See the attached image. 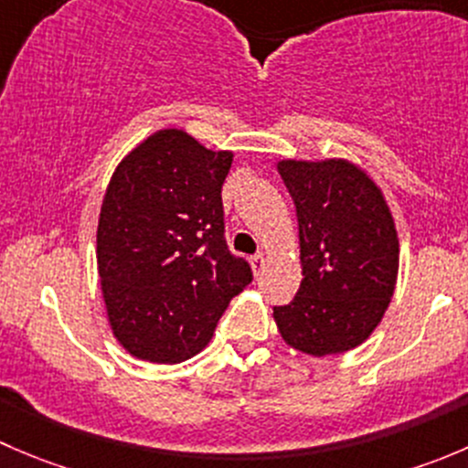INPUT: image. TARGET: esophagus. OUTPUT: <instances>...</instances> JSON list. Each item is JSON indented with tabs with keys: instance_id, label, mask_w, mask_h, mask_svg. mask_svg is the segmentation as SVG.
<instances>
[{
	"instance_id": "34e87169",
	"label": "esophagus",
	"mask_w": 468,
	"mask_h": 468,
	"mask_svg": "<svg viewBox=\"0 0 468 468\" xmlns=\"http://www.w3.org/2000/svg\"><path fill=\"white\" fill-rule=\"evenodd\" d=\"M264 262H267V258H264V253H256V256L251 258V267H253V271L261 273L262 269H264Z\"/></svg>"
}]
</instances>
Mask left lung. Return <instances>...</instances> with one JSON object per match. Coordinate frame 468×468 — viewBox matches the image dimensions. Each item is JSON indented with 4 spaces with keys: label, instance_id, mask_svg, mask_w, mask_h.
<instances>
[{
    "label": "left lung",
    "instance_id": "obj_1",
    "mask_svg": "<svg viewBox=\"0 0 468 468\" xmlns=\"http://www.w3.org/2000/svg\"><path fill=\"white\" fill-rule=\"evenodd\" d=\"M299 219V292L273 308L290 346L344 353L380 324L399 273V238L382 192L346 160L278 163Z\"/></svg>",
    "mask_w": 468,
    "mask_h": 468
}]
</instances>
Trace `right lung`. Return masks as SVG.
Here are the masks:
<instances>
[{
    "mask_svg": "<svg viewBox=\"0 0 468 468\" xmlns=\"http://www.w3.org/2000/svg\"><path fill=\"white\" fill-rule=\"evenodd\" d=\"M233 154L165 129L111 178L97 229V267L117 342L140 360L176 365L210 342L253 281L226 244L221 186Z\"/></svg>",
    "mask_w": 468,
    "mask_h": 468,
    "instance_id": "add662e5",
    "label": "right lung"
}]
</instances>
